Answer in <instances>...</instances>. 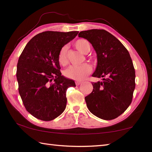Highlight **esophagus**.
I'll list each match as a JSON object with an SVG mask.
<instances>
[{
  "label": "esophagus",
  "mask_w": 152,
  "mask_h": 152,
  "mask_svg": "<svg viewBox=\"0 0 152 152\" xmlns=\"http://www.w3.org/2000/svg\"><path fill=\"white\" fill-rule=\"evenodd\" d=\"M82 83V82H81V81H76V84L77 86H79L80 84H81Z\"/></svg>",
  "instance_id": "34e87169"
}]
</instances>
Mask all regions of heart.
<instances>
[{"instance_id": "b5f03b06", "label": "heart", "mask_w": 152, "mask_h": 152, "mask_svg": "<svg viewBox=\"0 0 152 152\" xmlns=\"http://www.w3.org/2000/svg\"><path fill=\"white\" fill-rule=\"evenodd\" d=\"M74 46L82 53L86 54L89 52L91 50V45L88 41L84 39H80L74 43ZM58 60L61 66H66L68 63L67 59V47H64L60 49L58 53ZM92 68L88 64L84 63L80 66H72L64 70V75L67 78L82 80L86 78V76L91 72Z\"/></svg>"}]
</instances>
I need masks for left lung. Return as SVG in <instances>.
Segmentation results:
<instances>
[{
    "label": "left lung",
    "instance_id": "1",
    "mask_svg": "<svg viewBox=\"0 0 152 152\" xmlns=\"http://www.w3.org/2000/svg\"><path fill=\"white\" fill-rule=\"evenodd\" d=\"M79 37L91 43L97 56L92 76L102 82H92L93 91L85 97L92 114L104 120L117 118L132 101L135 72L129 53L119 39L104 29L80 31Z\"/></svg>",
    "mask_w": 152,
    "mask_h": 152
}]
</instances>
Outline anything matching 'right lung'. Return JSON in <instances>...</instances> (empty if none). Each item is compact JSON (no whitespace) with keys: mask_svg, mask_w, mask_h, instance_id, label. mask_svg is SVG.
<instances>
[{"mask_svg":"<svg viewBox=\"0 0 152 152\" xmlns=\"http://www.w3.org/2000/svg\"><path fill=\"white\" fill-rule=\"evenodd\" d=\"M78 31H45L33 37L18 60L17 79L25 109L38 119L51 121L66 107V91L76 86L61 76L58 53Z\"/></svg>","mask_w":152,"mask_h":152,"instance_id":"add662e5","label":"right lung"}]
</instances>
